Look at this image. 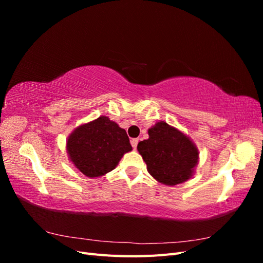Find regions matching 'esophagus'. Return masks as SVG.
<instances>
[{
    "label": "esophagus",
    "mask_w": 263,
    "mask_h": 263,
    "mask_svg": "<svg viewBox=\"0 0 263 263\" xmlns=\"http://www.w3.org/2000/svg\"><path fill=\"white\" fill-rule=\"evenodd\" d=\"M138 139L137 138H134V139H132L130 140V144H132V146H133V148L134 149H136L137 148V145H138Z\"/></svg>",
    "instance_id": "esophagus-1"
}]
</instances>
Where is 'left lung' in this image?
<instances>
[{"instance_id": "obj_1", "label": "left lung", "mask_w": 263, "mask_h": 263, "mask_svg": "<svg viewBox=\"0 0 263 263\" xmlns=\"http://www.w3.org/2000/svg\"><path fill=\"white\" fill-rule=\"evenodd\" d=\"M148 134L149 138L140 141L137 149L151 176L166 185L190 179L198 159L193 142L164 122H158Z\"/></svg>"}]
</instances>
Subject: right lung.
Returning a JSON list of instances; mask_svg holds the SVG:
<instances>
[{"label": "right lung", "mask_w": 263, "mask_h": 263, "mask_svg": "<svg viewBox=\"0 0 263 263\" xmlns=\"http://www.w3.org/2000/svg\"><path fill=\"white\" fill-rule=\"evenodd\" d=\"M67 150L71 161L84 176L95 178L115 169L132 146L125 129L101 116L71 134Z\"/></svg>", "instance_id": "obj_1"}]
</instances>
